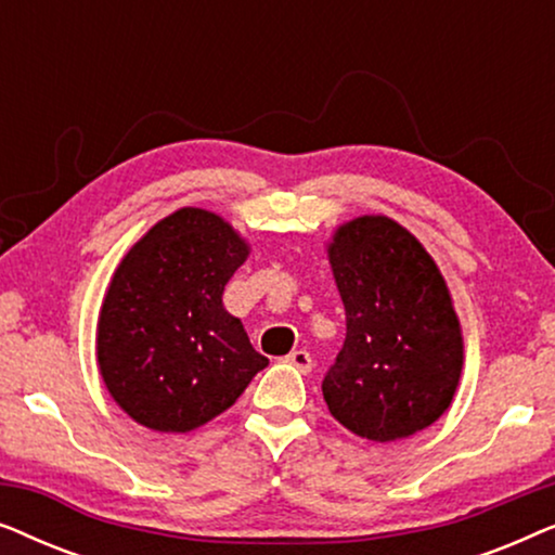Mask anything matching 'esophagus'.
Listing matches in <instances>:
<instances>
[{
	"label": "esophagus",
	"mask_w": 555,
	"mask_h": 555,
	"mask_svg": "<svg viewBox=\"0 0 555 555\" xmlns=\"http://www.w3.org/2000/svg\"><path fill=\"white\" fill-rule=\"evenodd\" d=\"M285 361L293 363V366L298 369V371H302V374H310V369H313V359H310V353L302 351V348H298V351H293Z\"/></svg>",
	"instance_id": "obj_1"
}]
</instances>
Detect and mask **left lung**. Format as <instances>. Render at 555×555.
Returning a JSON list of instances; mask_svg holds the SVG:
<instances>
[{
	"mask_svg": "<svg viewBox=\"0 0 555 555\" xmlns=\"http://www.w3.org/2000/svg\"><path fill=\"white\" fill-rule=\"evenodd\" d=\"M346 308V340L323 376L331 414L371 442L437 422L462 371L450 291L414 234L389 217H359L328 247Z\"/></svg>",
	"mask_w": 555,
	"mask_h": 555,
	"instance_id": "obj_1",
	"label": "left lung"
}]
</instances>
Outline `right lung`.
<instances>
[{
    "instance_id": "add662e5",
    "label": "right lung",
    "mask_w": 555,
    "mask_h": 555,
    "mask_svg": "<svg viewBox=\"0 0 555 555\" xmlns=\"http://www.w3.org/2000/svg\"><path fill=\"white\" fill-rule=\"evenodd\" d=\"M247 245L224 219L179 209L133 245L98 323L111 397L143 427L189 431L230 409L268 359L222 306Z\"/></svg>"
}]
</instances>
